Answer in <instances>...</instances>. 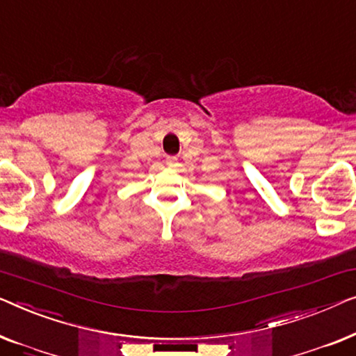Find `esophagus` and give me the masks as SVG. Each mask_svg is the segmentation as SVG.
Listing matches in <instances>:
<instances>
[{
    "mask_svg": "<svg viewBox=\"0 0 356 356\" xmlns=\"http://www.w3.org/2000/svg\"><path fill=\"white\" fill-rule=\"evenodd\" d=\"M176 161H177V158L176 156H168V159H166V164L169 168H172L174 164H176Z\"/></svg>",
    "mask_w": 356,
    "mask_h": 356,
    "instance_id": "34e87169",
    "label": "esophagus"
}]
</instances>
